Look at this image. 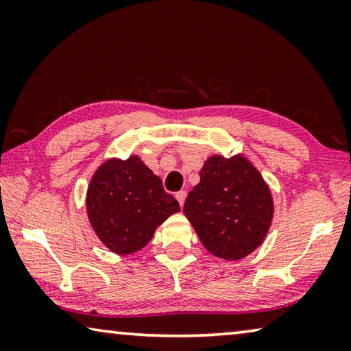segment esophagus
Returning <instances> with one entry per match:
<instances>
[{
	"instance_id": "1",
	"label": "esophagus",
	"mask_w": 351,
	"mask_h": 351,
	"mask_svg": "<svg viewBox=\"0 0 351 351\" xmlns=\"http://www.w3.org/2000/svg\"><path fill=\"white\" fill-rule=\"evenodd\" d=\"M176 199H178V203H180V206L182 207V204H184V199H186V197H187V193H186V190H180V192H176Z\"/></svg>"
}]
</instances>
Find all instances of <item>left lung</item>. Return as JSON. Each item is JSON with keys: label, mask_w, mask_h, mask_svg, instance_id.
<instances>
[{"label": "left lung", "mask_w": 351, "mask_h": 351, "mask_svg": "<svg viewBox=\"0 0 351 351\" xmlns=\"http://www.w3.org/2000/svg\"><path fill=\"white\" fill-rule=\"evenodd\" d=\"M199 178L184 203L187 219L212 255L245 258L263 243L274 215L268 184L243 154H213Z\"/></svg>", "instance_id": "1"}]
</instances>
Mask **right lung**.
<instances>
[{"instance_id":"1","label":"right lung","mask_w":351,"mask_h":351,"mask_svg":"<svg viewBox=\"0 0 351 351\" xmlns=\"http://www.w3.org/2000/svg\"><path fill=\"white\" fill-rule=\"evenodd\" d=\"M178 201L139 156L111 158L94 171L86 192V213L99 240L119 255L144 247Z\"/></svg>"}]
</instances>
